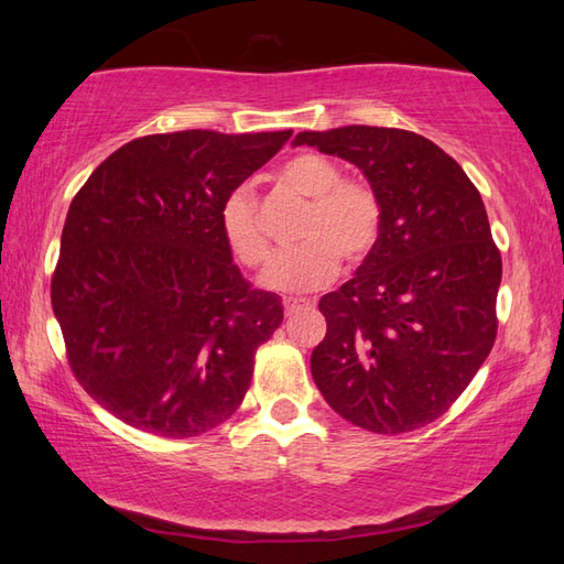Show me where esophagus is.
Segmentation results:
<instances>
[{
  "instance_id": "obj_1",
  "label": "esophagus",
  "mask_w": 564,
  "mask_h": 564,
  "mask_svg": "<svg viewBox=\"0 0 564 564\" xmlns=\"http://www.w3.org/2000/svg\"><path fill=\"white\" fill-rule=\"evenodd\" d=\"M307 305H313L310 301H303V297H289V301H283V307H285V315H293L297 313V310H303Z\"/></svg>"
}]
</instances>
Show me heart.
<instances>
[{"mask_svg":"<svg viewBox=\"0 0 564 564\" xmlns=\"http://www.w3.org/2000/svg\"><path fill=\"white\" fill-rule=\"evenodd\" d=\"M283 188L307 198L301 242L281 251L263 273V285L281 293H307L327 285L346 263H361L376 249L382 206L376 188L364 178L341 176L325 154L301 152L281 164ZM220 232L227 249L245 267H261L271 254L259 223V203L247 186L235 188L220 208Z\"/></svg>","mask_w":564,"mask_h":564,"instance_id":"b5f03b06","label":"heart"}]
</instances>
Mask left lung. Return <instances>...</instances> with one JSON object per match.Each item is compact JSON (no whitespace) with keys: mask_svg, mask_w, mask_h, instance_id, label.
I'll list each match as a JSON object with an SVG mask.
<instances>
[{"mask_svg":"<svg viewBox=\"0 0 564 564\" xmlns=\"http://www.w3.org/2000/svg\"><path fill=\"white\" fill-rule=\"evenodd\" d=\"M356 164L376 188V249L339 291L310 368L322 398L373 434L431 424L460 398L497 339L501 254L480 191L451 154L400 128L297 133Z\"/></svg>","mask_w":564,"mask_h":564,"instance_id":"obj_1","label":"left lung"}]
</instances>
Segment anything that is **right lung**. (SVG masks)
Instances as JSON below:
<instances>
[{"instance_id": "1", "label": "right lung", "mask_w": 564, "mask_h": 564, "mask_svg": "<svg viewBox=\"0 0 564 564\" xmlns=\"http://www.w3.org/2000/svg\"><path fill=\"white\" fill-rule=\"evenodd\" d=\"M291 135L182 130L130 140L72 198L53 313L72 373L116 419L188 438L242 404L283 305L242 279L220 208Z\"/></svg>"}]
</instances>
